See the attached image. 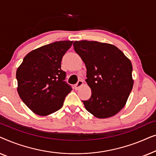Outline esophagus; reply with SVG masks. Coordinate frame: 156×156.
<instances>
[{"label":"esophagus","instance_id":"1","mask_svg":"<svg viewBox=\"0 0 156 156\" xmlns=\"http://www.w3.org/2000/svg\"><path fill=\"white\" fill-rule=\"evenodd\" d=\"M83 84V81L80 80L78 81V82L76 83V84L74 85V89H76V90H77V89L80 88V87L82 86V85Z\"/></svg>","mask_w":156,"mask_h":156}]
</instances>
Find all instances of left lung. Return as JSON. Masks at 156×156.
Instances as JSON below:
<instances>
[{"label":"left lung","instance_id":"obj_1","mask_svg":"<svg viewBox=\"0 0 156 156\" xmlns=\"http://www.w3.org/2000/svg\"><path fill=\"white\" fill-rule=\"evenodd\" d=\"M73 46L86 65V82L91 89L90 99L82 101L86 109L99 119L116 114L133 88L131 61L113 44L82 40Z\"/></svg>","mask_w":156,"mask_h":156}]
</instances>
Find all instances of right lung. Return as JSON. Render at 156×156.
I'll list each match as a JSON object with an SVG mask.
<instances>
[{
    "label": "right lung",
    "instance_id": "right-lung-1",
    "mask_svg": "<svg viewBox=\"0 0 156 156\" xmlns=\"http://www.w3.org/2000/svg\"><path fill=\"white\" fill-rule=\"evenodd\" d=\"M72 43L65 40L40 47L29 52L17 69L18 94L35 114L47 116L60 109L72 91L61 62Z\"/></svg>",
    "mask_w": 156,
    "mask_h": 156
}]
</instances>
